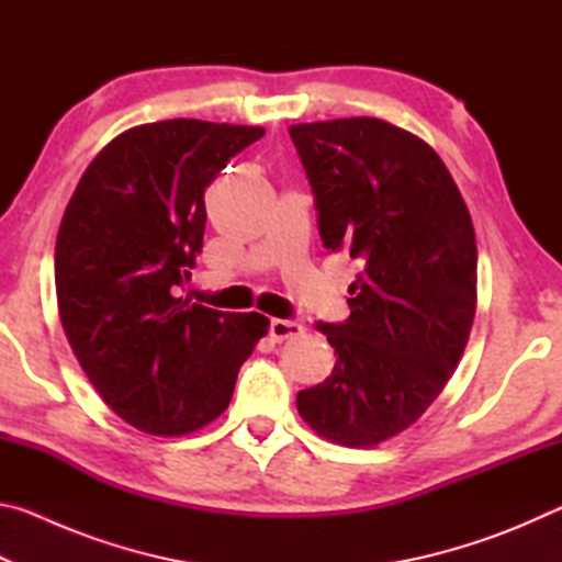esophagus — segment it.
Returning a JSON list of instances; mask_svg holds the SVG:
<instances>
[{"label":"esophagus","instance_id":"1","mask_svg":"<svg viewBox=\"0 0 562 562\" xmlns=\"http://www.w3.org/2000/svg\"><path fill=\"white\" fill-rule=\"evenodd\" d=\"M302 331H304V327L297 325V322H292V319H270V337L274 341L300 337Z\"/></svg>","mask_w":562,"mask_h":562}]
</instances>
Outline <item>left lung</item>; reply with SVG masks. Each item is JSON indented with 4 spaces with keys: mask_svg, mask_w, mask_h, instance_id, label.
<instances>
[{
    "mask_svg": "<svg viewBox=\"0 0 562 562\" xmlns=\"http://www.w3.org/2000/svg\"><path fill=\"white\" fill-rule=\"evenodd\" d=\"M315 193L319 237L361 272L349 317L317 325L335 369L297 394L325 439L369 449L408 429L443 392L475 315V235L439 154L392 123L357 116L290 126Z\"/></svg>",
    "mask_w": 562,
    "mask_h": 562,
    "instance_id": "1",
    "label": "left lung"
}]
</instances>
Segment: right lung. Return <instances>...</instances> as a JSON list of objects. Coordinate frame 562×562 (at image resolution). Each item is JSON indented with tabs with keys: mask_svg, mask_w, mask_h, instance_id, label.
I'll return each instance as SVG.
<instances>
[{
	"mask_svg": "<svg viewBox=\"0 0 562 562\" xmlns=\"http://www.w3.org/2000/svg\"><path fill=\"white\" fill-rule=\"evenodd\" d=\"M262 136L198 119L144 123L91 160L66 205L54 258L66 339L103 402L138 431L211 424L268 335L258 312L176 297L203 247L205 188Z\"/></svg>",
	"mask_w": 562,
	"mask_h": 562,
	"instance_id": "add662e5",
	"label": "right lung"
}]
</instances>
